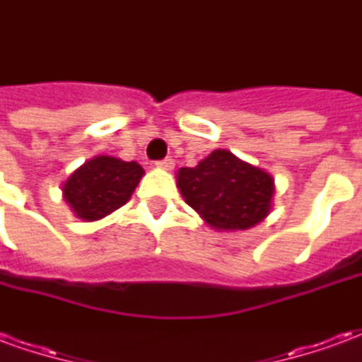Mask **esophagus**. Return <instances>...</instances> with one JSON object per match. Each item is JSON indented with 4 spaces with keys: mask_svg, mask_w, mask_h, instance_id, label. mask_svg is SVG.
Returning a JSON list of instances; mask_svg holds the SVG:
<instances>
[{
    "mask_svg": "<svg viewBox=\"0 0 362 362\" xmlns=\"http://www.w3.org/2000/svg\"><path fill=\"white\" fill-rule=\"evenodd\" d=\"M157 166H160V168H166V170H170V168L174 166V158L166 157V158H163V160H157Z\"/></svg>",
    "mask_w": 362,
    "mask_h": 362,
    "instance_id": "obj_1",
    "label": "esophagus"
}]
</instances>
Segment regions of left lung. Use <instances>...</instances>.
Wrapping results in <instances>:
<instances>
[{
	"mask_svg": "<svg viewBox=\"0 0 362 362\" xmlns=\"http://www.w3.org/2000/svg\"><path fill=\"white\" fill-rule=\"evenodd\" d=\"M178 188L189 207L225 230L254 227L272 207V176L225 149L213 151L194 168H180Z\"/></svg>",
	"mask_w": 362,
	"mask_h": 362,
	"instance_id": "8db88e82",
	"label": "left lung"
}]
</instances>
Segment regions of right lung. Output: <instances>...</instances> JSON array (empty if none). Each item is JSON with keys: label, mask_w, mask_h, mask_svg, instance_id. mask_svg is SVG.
Here are the masks:
<instances>
[{"label": "right lung", "mask_w": 362, "mask_h": 362, "mask_svg": "<svg viewBox=\"0 0 362 362\" xmlns=\"http://www.w3.org/2000/svg\"><path fill=\"white\" fill-rule=\"evenodd\" d=\"M143 176L137 163L95 157L77 168L64 186V197L77 217L96 221L116 211L134 194Z\"/></svg>", "instance_id": "1"}]
</instances>
